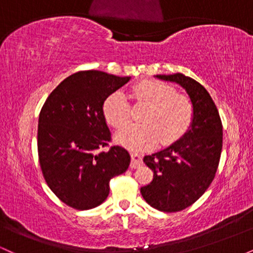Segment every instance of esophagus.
<instances>
[{
    "label": "esophagus",
    "mask_w": 253,
    "mask_h": 253,
    "mask_svg": "<svg viewBox=\"0 0 253 253\" xmlns=\"http://www.w3.org/2000/svg\"><path fill=\"white\" fill-rule=\"evenodd\" d=\"M130 158H132V162H130V168L132 169H136V168H139L143 164V157H141L140 153L132 152L130 153Z\"/></svg>",
    "instance_id": "34e87169"
}]
</instances>
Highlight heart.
I'll return each instance as SVG.
<instances>
[{"mask_svg": "<svg viewBox=\"0 0 253 253\" xmlns=\"http://www.w3.org/2000/svg\"><path fill=\"white\" fill-rule=\"evenodd\" d=\"M133 94L139 102L149 106L143 125H130L117 134V141L130 150H147L161 141L170 145L182 138L190 128L194 119L191 100L177 94L175 88L161 81L145 80L133 86ZM103 115L110 126L120 129L129 121V106L120 90L104 100Z\"/></svg>", "mask_w": 253, "mask_h": 253, "instance_id": "heart-1", "label": "heart"}]
</instances>
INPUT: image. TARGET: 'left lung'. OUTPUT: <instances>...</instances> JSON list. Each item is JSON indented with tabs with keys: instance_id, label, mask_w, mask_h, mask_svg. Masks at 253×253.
Here are the masks:
<instances>
[{
	"instance_id": "left-lung-1",
	"label": "left lung",
	"mask_w": 253,
	"mask_h": 253,
	"mask_svg": "<svg viewBox=\"0 0 253 253\" xmlns=\"http://www.w3.org/2000/svg\"><path fill=\"white\" fill-rule=\"evenodd\" d=\"M185 89L194 106L190 128L167 149L144 157L153 171L150 184L140 188L144 200L161 211H181L196 202L215 177L222 150V124L205 86L183 74L157 75Z\"/></svg>"
}]
</instances>
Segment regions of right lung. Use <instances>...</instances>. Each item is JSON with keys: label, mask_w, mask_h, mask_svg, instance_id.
Returning a JSON list of instances; mask_svg holds the SVG:
<instances>
[{"label": "right lung", "mask_w": 253, "mask_h": 253, "mask_svg": "<svg viewBox=\"0 0 253 253\" xmlns=\"http://www.w3.org/2000/svg\"><path fill=\"white\" fill-rule=\"evenodd\" d=\"M130 77L80 71L63 81L43 103L38 125L42 176L60 201L78 211L97 207L109 194V181L128 169L130 156L112 140L102 106Z\"/></svg>", "instance_id": "add662e5"}]
</instances>
